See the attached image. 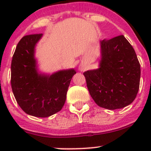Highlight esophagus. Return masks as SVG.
Listing matches in <instances>:
<instances>
[{
  "instance_id": "1",
  "label": "esophagus",
  "mask_w": 151,
  "mask_h": 151,
  "mask_svg": "<svg viewBox=\"0 0 151 151\" xmlns=\"http://www.w3.org/2000/svg\"><path fill=\"white\" fill-rule=\"evenodd\" d=\"M79 69H80V71H83V70L84 69V68H83V66H80V67H79Z\"/></svg>"
}]
</instances>
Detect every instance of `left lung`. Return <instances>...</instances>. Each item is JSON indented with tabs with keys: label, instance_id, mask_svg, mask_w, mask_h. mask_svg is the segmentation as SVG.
<instances>
[{
	"label": "left lung",
	"instance_id": "1",
	"mask_svg": "<svg viewBox=\"0 0 151 151\" xmlns=\"http://www.w3.org/2000/svg\"><path fill=\"white\" fill-rule=\"evenodd\" d=\"M99 68L83 73L96 104L105 109H121L133 102L140 80V64L124 36L100 41Z\"/></svg>",
	"mask_w": 151,
	"mask_h": 151
}]
</instances>
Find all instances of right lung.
<instances>
[{"label":"right lung","mask_w":151,"mask_h":151,"mask_svg":"<svg viewBox=\"0 0 151 151\" xmlns=\"http://www.w3.org/2000/svg\"><path fill=\"white\" fill-rule=\"evenodd\" d=\"M42 37V33L28 35L17 44L12 57L11 84L17 102L25 113L47 118L63 108L76 71L70 68L52 74L39 72L35 48Z\"/></svg>","instance_id":"1"}]
</instances>
